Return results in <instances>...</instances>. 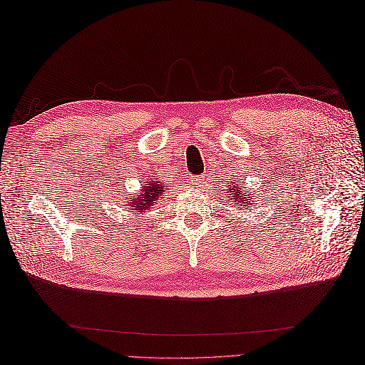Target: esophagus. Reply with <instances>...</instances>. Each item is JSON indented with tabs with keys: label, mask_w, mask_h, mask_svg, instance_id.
<instances>
[{
	"label": "esophagus",
	"mask_w": 365,
	"mask_h": 365,
	"mask_svg": "<svg viewBox=\"0 0 365 365\" xmlns=\"http://www.w3.org/2000/svg\"><path fill=\"white\" fill-rule=\"evenodd\" d=\"M193 182H195V185H200V187H201V182H202V181H201V180H196V178H195V180H193Z\"/></svg>",
	"instance_id": "obj_1"
}]
</instances>
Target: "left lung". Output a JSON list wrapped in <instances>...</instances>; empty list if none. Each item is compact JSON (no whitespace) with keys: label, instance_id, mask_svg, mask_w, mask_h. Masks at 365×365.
<instances>
[{"label":"left lung","instance_id":"obj_1","mask_svg":"<svg viewBox=\"0 0 365 365\" xmlns=\"http://www.w3.org/2000/svg\"><path fill=\"white\" fill-rule=\"evenodd\" d=\"M225 192H228L231 195V202H240V205H244L242 208H245V205H248V208L251 207V202L248 200V195L244 193V185L239 184H231L230 189H225ZM254 200V197H252Z\"/></svg>","mask_w":365,"mask_h":365}]
</instances>
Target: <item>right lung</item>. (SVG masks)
Here are the masks:
<instances>
[{"instance_id": "obj_1", "label": "right lung", "mask_w": 365, "mask_h": 365, "mask_svg": "<svg viewBox=\"0 0 365 365\" xmlns=\"http://www.w3.org/2000/svg\"><path fill=\"white\" fill-rule=\"evenodd\" d=\"M161 193L163 187H160L157 181H152L143 187L140 195L129 197V205L134 207V210H138V212H145L146 208L153 205V201H158V196H161Z\"/></svg>"}]
</instances>
